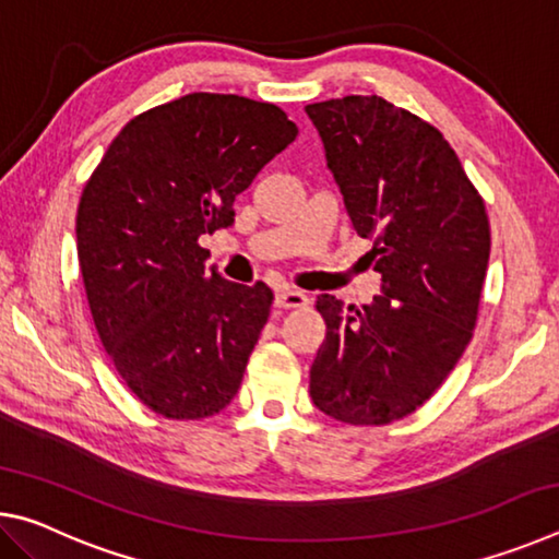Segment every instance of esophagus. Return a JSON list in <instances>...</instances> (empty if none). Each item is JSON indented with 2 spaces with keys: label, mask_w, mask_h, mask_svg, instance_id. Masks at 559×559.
Listing matches in <instances>:
<instances>
[{
  "label": "esophagus",
  "mask_w": 559,
  "mask_h": 559,
  "mask_svg": "<svg viewBox=\"0 0 559 559\" xmlns=\"http://www.w3.org/2000/svg\"><path fill=\"white\" fill-rule=\"evenodd\" d=\"M310 302V298L306 293L293 290V288H283L276 293V306L278 308H306Z\"/></svg>",
  "instance_id": "esophagus-1"
}]
</instances>
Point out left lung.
Masks as SVG:
<instances>
[{"mask_svg": "<svg viewBox=\"0 0 559 559\" xmlns=\"http://www.w3.org/2000/svg\"><path fill=\"white\" fill-rule=\"evenodd\" d=\"M306 112L382 273L370 306L318 296L328 333L310 396L337 421L384 427L431 400L471 343L490 253L486 204L447 138L414 112L380 96Z\"/></svg>", "mask_w": 559, "mask_h": 559, "instance_id": "left-lung-1", "label": "left lung"}]
</instances>
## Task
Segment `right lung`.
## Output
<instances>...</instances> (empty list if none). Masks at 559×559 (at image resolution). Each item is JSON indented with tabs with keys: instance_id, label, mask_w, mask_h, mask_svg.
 Returning <instances> with one entry per match:
<instances>
[{
	"instance_id": "1",
	"label": "right lung",
	"mask_w": 559,
	"mask_h": 559,
	"mask_svg": "<svg viewBox=\"0 0 559 559\" xmlns=\"http://www.w3.org/2000/svg\"><path fill=\"white\" fill-rule=\"evenodd\" d=\"M298 135L273 103L189 93L132 118L83 187L75 236L98 337L147 409L189 421L234 400L273 293L206 271L200 236Z\"/></svg>"
}]
</instances>
